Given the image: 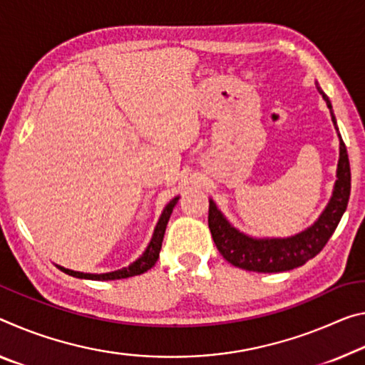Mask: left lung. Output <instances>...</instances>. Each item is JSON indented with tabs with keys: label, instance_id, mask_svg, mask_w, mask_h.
<instances>
[{
	"label": "left lung",
	"instance_id": "left-lung-1",
	"mask_svg": "<svg viewBox=\"0 0 365 365\" xmlns=\"http://www.w3.org/2000/svg\"><path fill=\"white\" fill-rule=\"evenodd\" d=\"M322 92V89H318ZM327 106L331 112V120L336 126L331 102L323 94ZM338 130V126H336ZM351 195V167L346 144L339 135V162H338V180L334 183V192L327 210L322 212L318 221L312 227L305 229L289 239H252L240 234L230 225L217 210L216 205L210 201V214L207 224L212 235L214 244L221 255L230 264L247 271L257 273H281L302 266L317 257L327 245L329 237L336 230L346 207H348Z\"/></svg>",
	"mask_w": 365,
	"mask_h": 365
}]
</instances>
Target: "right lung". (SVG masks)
I'll use <instances>...</instances> for the list:
<instances>
[{
  "label": "right lung",
  "instance_id": "right-lung-1",
  "mask_svg": "<svg viewBox=\"0 0 365 365\" xmlns=\"http://www.w3.org/2000/svg\"><path fill=\"white\" fill-rule=\"evenodd\" d=\"M178 198H173L169 205L165 206L164 212H162V216L159 219L158 225H155L154 229V235L151 242H149V245L146 248V252L143 253L141 258H138L135 263H131L130 266H126L123 269H118V271H113V273H106V274H89V273H79V271H71V269H66L63 268V266H58L63 273H66L69 276H74V277H81V279H94V281H108V279H125V277H131V276H138V274H143L146 273L148 269H151L153 266L155 264L159 258V252H160V247H162V240H164V234H165V227H167V222H169L170 219V214L173 211V206L177 205Z\"/></svg>",
  "mask_w": 365,
  "mask_h": 365
}]
</instances>
